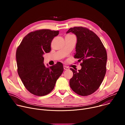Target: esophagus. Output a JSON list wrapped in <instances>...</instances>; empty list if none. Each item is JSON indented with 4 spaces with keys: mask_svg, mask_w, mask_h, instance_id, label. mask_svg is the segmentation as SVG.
Instances as JSON below:
<instances>
[{
    "mask_svg": "<svg viewBox=\"0 0 125 125\" xmlns=\"http://www.w3.org/2000/svg\"><path fill=\"white\" fill-rule=\"evenodd\" d=\"M64 69L65 70H69V67H67L66 66H64Z\"/></svg>",
    "mask_w": 125,
    "mask_h": 125,
    "instance_id": "esophagus-1",
    "label": "esophagus"
}]
</instances>
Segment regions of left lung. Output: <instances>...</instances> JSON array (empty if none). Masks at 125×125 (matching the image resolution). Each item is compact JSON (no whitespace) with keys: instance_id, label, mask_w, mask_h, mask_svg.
Instances as JSON below:
<instances>
[{"instance_id":"left-lung-1","label":"left lung","mask_w":125,"mask_h":125,"mask_svg":"<svg viewBox=\"0 0 125 125\" xmlns=\"http://www.w3.org/2000/svg\"><path fill=\"white\" fill-rule=\"evenodd\" d=\"M77 37L75 58L82 61L78 71L70 68L73 73L70 85L77 94L87 96L94 93L101 85L106 71L107 55L101 40L93 31L82 27L71 28L67 31Z\"/></svg>"}]
</instances>
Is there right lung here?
<instances>
[{
	"label": "right lung",
	"mask_w": 125,
	"mask_h": 125,
	"mask_svg": "<svg viewBox=\"0 0 125 125\" xmlns=\"http://www.w3.org/2000/svg\"><path fill=\"white\" fill-rule=\"evenodd\" d=\"M58 31L43 29L32 31L24 38L16 54L18 73L27 90L37 96H44L54 88L63 72V64L46 67L43 55L51 50V43Z\"/></svg>",
	"instance_id": "add662e5"
}]
</instances>
